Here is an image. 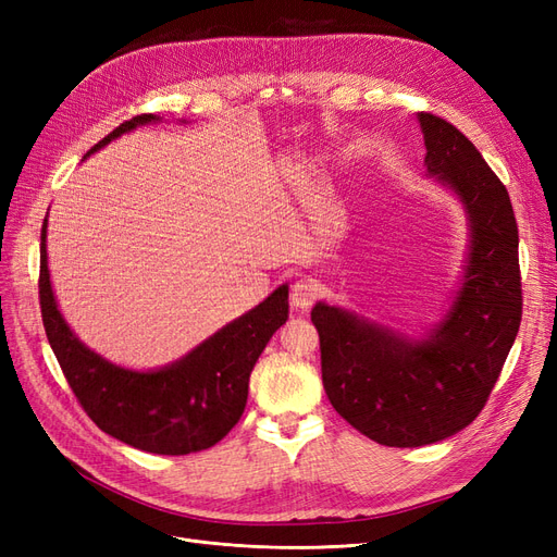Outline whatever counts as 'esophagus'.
Listing matches in <instances>:
<instances>
[{
	"mask_svg": "<svg viewBox=\"0 0 557 557\" xmlns=\"http://www.w3.org/2000/svg\"><path fill=\"white\" fill-rule=\"evenodd\" d=\"M318 297H320V285L313 278H299L290 288V305L293 309H299V311H307Z\"/></svg>",
	"mask_w": 557,
	"mask_h": 557,
	"instance_id": "obj_1",
	"label": "esophagus"
}]
</instances>
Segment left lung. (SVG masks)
<instances>
[{
    "instance_id": "obj_1",
    "label": "left lung",
    "mask_w": 557,
    "mask_h": 557,
    "mask_svg": "<svg viewBox=\"0 0 557 557\" xmlns=\"http://www.w3.org/2000/svg\"><path fill=\"white\" fill-rule=\"evenodd\" d=\"M425 166L462 201L469 252L460 290L423 339L318 301L323 385L334 411L383 446L416 448L467 428L485 407L522 315L518 225L507 188L465 134L418 113Z\"/></svg>"
}]
</instances>
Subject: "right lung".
I'll list each match as a JSON object with an SVG mask.
<instances>
[{"label":"right lung","instance_id":"add662e5","mask_svg":"<svg viewBox=\"0 0 557 557\" xmlns=\"http://www.w3.org/2000/svg\"><path fill=\"white\" fill-rule=\"evenodd\" d=\"M158 121L153 113L134 115L95 144L88 156L121 134ZM46 225L48 221L41 227V318L48 344L83 411L113 440L146 453L188 455L221 442L246 409L248 379L260 352L288 320V285H281L185 358L153 372H134L97 356L66 325L50 285Z\"/></svg>","mask_w":557,"mask_h":557}]
</instances>
